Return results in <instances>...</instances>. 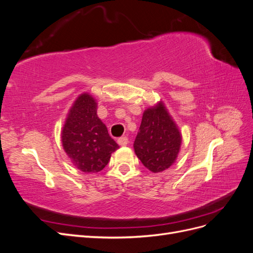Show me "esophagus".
<instances>
[{"instance_id":"esophagus-1","label":"esophagus","mask_w":253,"mask_h":253,"mask_svg":"<svg viewBox=\"0 0 253 253\" xmlns=\"http://www.w3.org/2000/svg\"><path fill=\"white\" fill-rule=\"evenodd\" d=\"M118 141V144L121 145V147H126V145L128 143V139L127 137H120V138L117 140Z\"/></svg>"}]
</instances>
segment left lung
I'll return each mask as SVG.
<instances>
[{"label":"left lung","mask_w":253,"mask_h":253,"mask_svg":"<svg viewBox=\"0 0 253 253\" xmlns=\"http://www.w3.org/2000/svg\"><path fill=\"white\" fill-rule=\"evenodd\" d=\"M182 136L163 101L144 110L134 141L135 154L153 173L163 172L178 157Z\"/></svg>","instance_id":"1"}]
</instances>
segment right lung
Returning <instances> with one entry per match:
<instances>
[{"mask_svg":"<svg viewBox=\"0 0 253 253\" xmlns=\"http://www.w3.org/2000/svg\"><path fill=\"white\" fill-rule=\"evenodd\" d=\"M98 103L89 93L80 94L67 113L61 131L64 152L77 169L98 173L109 164L119 145L97 115Z\"/></svg>","mask_w":253,"mask_h":253,"instance_id":"obj_1","label":"right lung"}]
</instances>
